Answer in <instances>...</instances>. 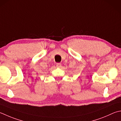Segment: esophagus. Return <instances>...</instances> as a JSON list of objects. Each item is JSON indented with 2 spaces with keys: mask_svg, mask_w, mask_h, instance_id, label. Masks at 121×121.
Instances as JSON below:
<instances>
[{
  "mask_svg": "<svg viewBox=\"0 0 121 121\" xmlns=\"http://www.w3.org/2000/svg\"><path fill=\"white\" fill-rule=\"evenodd\" d=\"M56 66L57 67H60L61 66V64L60 63H57L56 64Z\"/></svg>",
  "mask_w": 121,
  "mask_h": 121,
  "instance_id": "34e87169",
  "label": "esophagus"
}]
</instances>
